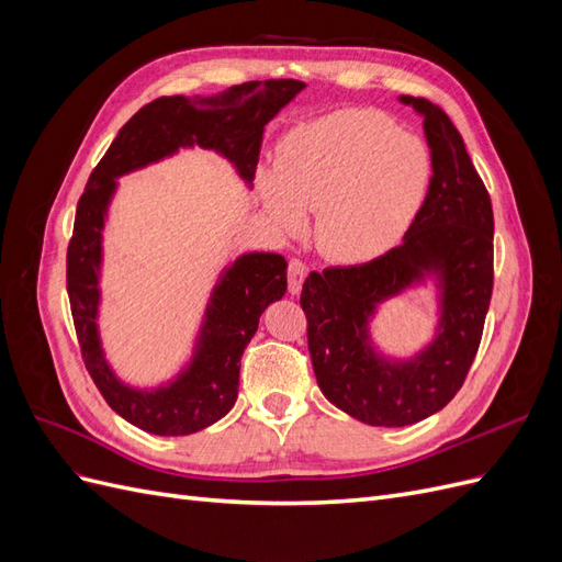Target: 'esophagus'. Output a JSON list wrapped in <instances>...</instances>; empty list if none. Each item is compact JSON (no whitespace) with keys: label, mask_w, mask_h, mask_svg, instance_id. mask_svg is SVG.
I'll return each mask as SVG.
<instances>
[{"label":"esophagus","mask_w":562,"mask_h":562,"mask_svg":"<svg viewBox=\"0 0 562 562\" xmlns=\"http://www.w3.org/2000/svg\"><path fill=\"white\" fill-rule=\"evenodd\" d=\"M307 271H310V267L304 265L300 258H293L291 262H288V291H291L293 295H297L302 291V283H304V279H307Z\"/></svg>","instance_id":"obj_1"}]
</instances>
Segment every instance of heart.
Listing matches in <instances>:
<instances>
[{"instance_id": "1", "label": "heart", "mask_w": 562, "mask_h": 562, "mask_svg": "<svg viewBox=\"0 0 562 562\" xmlns=\"http://www.w3.org/2000/svg\"><path fill=\"white\" fill-rule=\"evenodd\" d=\"M431 151L389 114L339 110L295 128L279 171L260 180L271 217L285 232L316 211L314 239L326 258L361 265L396 248L427 199Z\"/></svg>"}]
</instances>
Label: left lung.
I'll use <instances>...</instances> for the list:
<instances>
[{"label":"left lung","mask_w":562,"mask_h":562,"mask_svg":"<svg viewBox=\"0 0 562 562\" xmlns=\"http://www.w3.org/2000/svg\"><path fill=\"white\" fill-rule=\"evenodd\" d=\"M424 114L434 176L401 246L366 265L312 271L300 304L316 382L339 411L372 427H405L446 407L481 347L495 283V217L485 184L448 112L427 98H401ZM424 268L445 274L437 342L411 364H386L367 345L376 304Z\"/></svg>","instance_id":"8db88e82"}]
</instances>
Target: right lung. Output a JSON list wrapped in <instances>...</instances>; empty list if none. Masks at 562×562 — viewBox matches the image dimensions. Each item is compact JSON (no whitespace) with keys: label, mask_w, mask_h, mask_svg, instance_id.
<instances>
[{"label":"right lung","mask_w":562,"mask_h":562,"mask_svg":"<svg viewBox=\"0 0 562 562\" xmlns=\"http://www.w3.org/2000/svg\"><path fill=\"white\" fill-rule=\"evenodd\" d=\"M304 89L297 79L246 81L213 98L161 95L135 112L98 161L79 196L75 229L67 246V295L81 359L91 380L116 415L157 436H187L225 417L239 394L241 353L258 330L269 302L285 293V260L277 252L241 255L217 283L190 370L166 389L135 391L108 368L95 328L100 232L114 178L133 168L199 145L225 155L248 182L260 159L269 119Z\"/></svg>","instance_id":"right-lung-1"}]
</instances>
